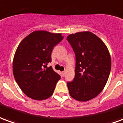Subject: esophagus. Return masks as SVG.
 <instances>
[{
	"instance_id": "1",
	"label": "esophagus",
	"mask_w": 123,
	"mask_h": 123,
	"mask_svg": "<svg viewBox=\"0 0 123 123\" xmlns=\"http://www.w3.org/2000/svg\"><path fill=\"white\" fill-rule=\"evenodd\" d=\"M62 75L63 77L65 75V71H62Z\"/></svg>"
}]
</instances>
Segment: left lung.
<instances>
[{
	"instance_id": "1",
	"label": "left lung",
	"mask_w": 123,
	"mask_h": 123,
	"mask_svg": "<svg viewBox=\"0 0 123 123\" xmlns=\"http://www.w3.org/2000/svg\"><path fill=\"white\" fill-rule=\"evenodd\" d=\"M67 40L75 54V77L67 83L69 93L79 101L99 95L107 82L111 68L109 52L104 42L90 32L71 34Z\"/></svg>"
}]
</instances>
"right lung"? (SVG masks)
<instances>
[{"mask_svg": "<svg viewBox=\"0 0 123 123\" xmlns=\"http://www.w3.org/2000/svg\"><path fill=\"white\" fill-rule=\"evenodd\" d=\"M62 34L34 31L18 45L13 59L16 81L27 96L34 100L49 98L60 75L48 63L52 62L54 47L63 40Z\"/></svg>", "mask_w": 123, "mask_h": 123, "instance_id": "add662e5", "label": "right lung"}]
</instances>
